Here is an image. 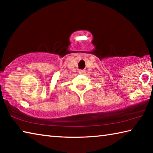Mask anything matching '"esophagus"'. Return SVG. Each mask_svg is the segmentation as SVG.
<instances>
[{
    "instance_id": "esophagus-1",
    "label": "esophagus",
    "mask_w": 153,
    "mask_h": 153,
    "mask_svg": "<svg viewBox=\"0 0 153 153\" xmlns=\"http://www.w3.org/2000/svg\"><path fill=\"white\" fill-rule=\"evenodd\" d=\"M86 72H85V70H79V74H84Z\"/></svg>"
}]
</instances>
